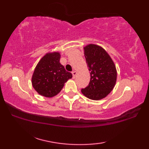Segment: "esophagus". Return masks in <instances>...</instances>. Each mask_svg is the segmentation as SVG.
<instances>
[{"label": "esophagus", "mask_w": 149, "mask_h": 149, "mask_svg": "<svg viewBox=\"0 0 149 149\" xmlns=\"http://www.w3.org/2000/svg\"><path fill=\"white\" fill-rule=\"evenodd\" d=\"M72 75H73V78H75V76H76V75H77V72L76 71H73L72 72Z\"/></svg>", "instance_id": "obj_1"}]
</instances>
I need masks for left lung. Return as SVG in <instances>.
<instances>
[{
	"mask_svg": "<svg viewBox=\"0 0 149 149\" xmlns=\"http://www.w3.org/2000/svg\"><path fill=\"white\" fill-rule=\"evenodd\" d=\"M84 50L91 77L89 84L81 92L90 99L100 100L112 91L116 84L115 65L102 47L90 44L84 47Z\"/></svg>",
	"mask_w": 149,
	"mask_h": 149,
	"instance_id": "1",
	"label": "left lung"
}]
</instances>
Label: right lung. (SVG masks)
Segmentation results:
<instances>
[{
	"instance_id": "right-lung-1",
	"label": "right lung",
	"mask_w": 149,
	"mask_h": 149,
	"mask_svg": "<svg viewBox=\"0 0 149 149\" xmlns=\"http://www.w3.org/2000/svg\"><path fill=\"white\" fill-rule=\"evenodd\" d=\"M59 52L47 53L38 63L32 77V84L38 93L46 97L58 94L72 77L70 72L60 63Z\"/></svg>"
}]
</instances>
